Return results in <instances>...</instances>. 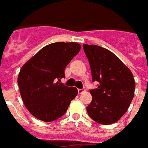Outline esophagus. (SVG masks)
I'll list each match as a JSON object with an SVG mask.
<instances>
[{"mask_svg":"<svg viewBox=\"0 0 148 148\" xmlns=\"http://www.w3.org/2000/svg\"><path fill=\"white\" fill-rule=\"evenodd\" d=\"M86 91L85 89H77V92H78V94H81V93L84 92Z\"/></svg>","mask_w":148,"mask_h":148,"instance_id":"1","label":"esophagus"}]
</instances>
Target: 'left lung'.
Here are the masks:
<instances>
[{
  "instance_id": "left-lung-1",
  "label": "left lung",
  "mask_w": 148,
  "mask_h": 148,
  "mask_svg": "<svg viewBox=\"0 0 148 148\" xmlns=\"http://www.w3.org/2000/svg\"><path fill=\"white\" fill-rule=\"evenodd\" d=\"M97 89L89 90L92 99L86 110L98 123L109 125L118 121L127 111L135 95V82L131 71L108 49L84 44Z\"/></svg>"
}]
</instances>
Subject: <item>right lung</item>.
<instances>
[{"label": "right lung", "instance_id": "1", "mask_svg": "<svg viewBox=\"0 0 148 148\" xmlns=\"http://www.w3.org/2000/svg\"><path fill=\"white\" fill-rule=\"evenodd\" d=\"M80 48L74 42L50 43L22 67L18 77L21 97L37 119L44 122L59 119L77 96V88L59 81L64 77V69Z\"/></svg>", "mask_w": 148, "mask_h": 148}]
</instances>
